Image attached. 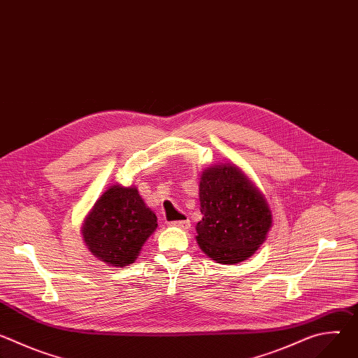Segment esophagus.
Returning <instances> with one entry per match:
<instances>
[{"mask_svg":"<svg viewBox=\"0 0 358 358\" xmlns=\"http://www.w3.org/2000/svg\"><path fill=\"white\" fill-rule=\"evenodd\" d=\"M171 227L181 228V229H188V228L191 227V224H189V220L185 218V220H181V221H173V222H171Z\"/></svg>","mask_w":358,"mask_h":358,"instance_id":"esophagus-1","label":"esophagus"}]
</instances>
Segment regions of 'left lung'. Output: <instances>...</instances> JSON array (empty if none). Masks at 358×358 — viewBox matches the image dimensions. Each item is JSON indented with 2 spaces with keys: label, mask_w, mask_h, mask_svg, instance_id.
I'll return each instance as SVG.
<instances>
[{
  "label": "left lung",
  "mask_w": 358,
  "mask_h": 358,
  "mask_svg": "<svg viewBox=\"0 0 358 358\" xmlns=\"http://www.w3.org/2000/svg\"><path fill=\"white\" fill-rule=\"evenodd\" d=\"M199 202L203 217L196 224V242L218 264H239L265 242L272 227L268 203L235 166L202 173Z\"/></svg>",
  "instance_id": "obj_1"
}]
</instances>
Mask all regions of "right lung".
I'll return each mask as SVG.
<instances>
[{
    "label": "right lung",
    "mask_w": 358,
    "mask_h": 358,
    "mask_svg": "<svg viewBox=\"0 0 358 358\" xmlns=\"http://www.w3.org/2000/svg\"><path fill=\"white\" fill-rule=\"evenodd\" d=\"M156 228L157 217L145 207L137 189L113 185L96 201L82 234L94 257L122 268L136 261Z\"/></svg>",
    "instance_id": "1"
}]
</instances>
